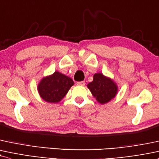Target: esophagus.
<instances>
[{"label":"esophagus","mask_w":159,"mask_h":159,"mask_svg":"<svg viewBox=\"0 0 159 159\" xmlns=\"http://www.w3.org/2000/svg\"><path fill=\"white\" fill-rule=\"evenodd\" d=\"M76 84H77L78 86H84L85 85L84 81H78Z\"/></svg>","instance_id":"esophagus-1"}]
</instances>
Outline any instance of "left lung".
I'll use <instances>...</instances> for the list:
<instances>
[{
	"label": "left lung",
	"instance_id": "8db88e82",
	"mask_svg": "<svg viewBox=\"0 0 159 159\" xmlns=\"http://www.w3.org/2000/svg\"><path fill=\"white\" fill-rule=\"evenodd\" d=\"M87 87L100 104L107 103L113 98L118 89L117 86L113 81L101 73L95 74L93 81L87 85Z\"/></svg>",
	"mask_w": 159,
	"mask_h": 159
}]
</instances>
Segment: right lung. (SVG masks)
I'll return each mask as SVG.
<instances>
[{"label": "right lung", "instance_id": "obj_1", "mask_svg": "<svg viewBox=\"0 0 159 159\" xmlns=\"http://www.w3.org/2000/svg\"><path fill=\"white\" fill-rule=\"evenodd\" d=\"M74 84L72 78L59 72L43 78L38 85V93L43 100L49 103L59 102Z\"/></svg>", "mask_w": 159, "mask_h": 159}]
</instances>
